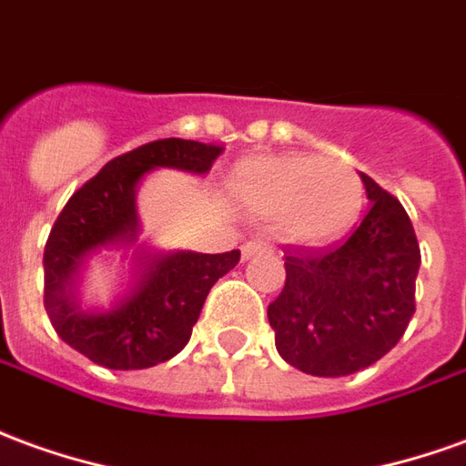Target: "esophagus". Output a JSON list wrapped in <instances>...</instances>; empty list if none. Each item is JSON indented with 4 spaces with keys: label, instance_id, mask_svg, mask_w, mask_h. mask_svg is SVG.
I'll return each instance as SVG.
<instances>
[{
    "label": "esophagus",
    "instance_id": "esophagus-1",
    "mask_svg": "<svg viewBox=\"0 0 466 466\" xmlns=\"http://www.w3.org/2000/svg\"><path fill=\"white\" fill-rule=\"evenodd\" d=\"M267 249H272V244L267 239H249L242 244V257H252L257 252H267Z\"/></svg>",
    "mask_w": 466,
    "mask_h": 466
}]
</instances>
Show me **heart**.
<instances>
[{"label":"heart","instance_id":"b5f03b06","mask_svg":"<svg viewBox=\"0 0 466 466\" xmlns=\"http://www.w3.org/2000/svg\"><path fill=\"white\" fill-rule=\"evenodd\" d=\"M229 191L257 217H275L288 242L308 247L340 239L363 209V181L356 168L320 156L242 161L229 177Z\"/></svg>","mask_w":466,"mask_h":466}]
</instances>
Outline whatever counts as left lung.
Here are the masks:
<instances>
[{"mask_svg":"<svg viewBox=\"0 0 466 466\" xmlns=\"http://www.w3.org/2000/svg\"><path fill=\"white\" fill-rule=\"evenodd\" d=\"M370 207L343 242L288 247L267 308L278 353L310 376H350L391 350L416 312L421 249L396 197L363 174Z\"/></svg>","mask_w":466,"mask_h":466,"instance_id":"8db88e82","label":"left lung"}]
</instances>
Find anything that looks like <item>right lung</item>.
I'll return each mask as SVG.
<instances>
[{
    "label": "right lung",
    "mask_w": 466,
    "mask_h": 466,
    "mask_svg": "<svg viewBox=\"0 0 466 466\" xmlns=\"http://www.w3.org/2000/svg\"><path fill=\"white\" fill-rule=\"evenodd\" d=\"M222 146L184 138L143 143L116 156L75 191L45 244V310L55 333L77 353L113 370L151 369L184 350L214 282L237 262L222 255L174 252L146 262L138 285L110 312H83L70 285L90 252L136 239V184L151 168L168 166L207 174Z\"/></svg>",
    "instance_id": "right-lung-1"
}]
</instances>
